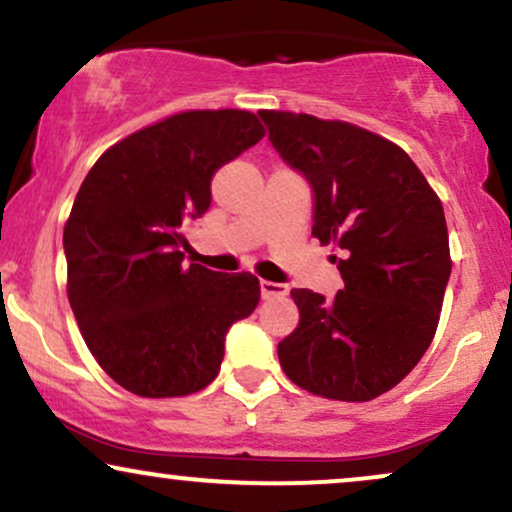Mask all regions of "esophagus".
Wrapping results in <instances>:
<instances>
[{
    "instance_id": "34e87169",
    "label": "esophagus",
    "mask_w": 512,
    "mask_h": 512,
    "mask_svg": "<svg viewBox=\"0 0 512 512\" xmlns=\"http://www.w3.org/2000/svg\"><path fill=\"white\" fill-rule=\"evenodd\" d=\"M261 294H263V299H282V296L289 294V287L280 285V282L261 280Z\"/></svg>"
}]
</instances>
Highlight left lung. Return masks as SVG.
Here are the masks:
<instances>
[{
	"label": "left lung",
	"mask_w": 512,
	"mask_h": 512,
	"mask_svg": "<svg viewBox=\"0 0 512 512\" xmlns=\"http://www.w3.org/2000/svg\"><path fill=\"white\" fill-rule=\"evenodd\" d=\"M282 161L313 189V237L337 244L344 289H292L299 325L277 344L294 384L334 401H372L432 344L451 275L441 201L394 142L344 121L258 111Z\"/></svg>",
	"instance_id": "8db88e82"
}]
</instances>
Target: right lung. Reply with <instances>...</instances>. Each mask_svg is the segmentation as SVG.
<instances>
[{"label": "right lung", "instance_id": "add662e5", "mask_svg": "<svg viewBox=\"0 0 512 512\" xmlns=\"http://www.w3.org/2000/svg\"><path fill=\"white\" fill-rule=\"evenodd\" d=\"M263 135L249 111L175 113L106 149L82 180L63 227L68 301L87 349L132 394L208 387L227 330L258 306V277L187 266L180 249L216 170Z\"/></svg>", "mask_w": 512, "mask_h": 512}]
</instances>
